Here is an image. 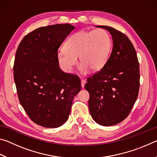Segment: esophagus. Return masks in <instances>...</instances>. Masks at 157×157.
<instances>
[{"label":"esophagus","mask_w":157,"mask_h":157,"mask_svg":"<svg viewBox=\"0 0 157 157\" xmlns=\"http://www.w3.org/2000/svg\"><path fill=\"white\" fill-rule=\"evenodd\" d=\"M86 84V80H84V79H82L81 80V86L82 88H84V85Z\"/></svg>","instance_id":"1"}]
</instances>
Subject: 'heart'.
<instances>
[{
    "mask_svg": "<svg viewBox=\"0 0 157 157\" xmlns=\"http://www.w3.org/2000/svg\"><path fill=\"white\" fill-rule=\"evenodd\" d=\"M111 40L104 29L82 30L73 34L66 40L63 49L58 51V63L65 72L71 73L78 63L79 69L85 72L89 68L97 72L105 67L110 56Z\"/></svg>",
    "mask_w": 157,
    "mask_h": 157,
    "instance_id": "b5f03b06",
    "label": "heart"
}]
</instances>
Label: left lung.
I'll return each mask as SVG.
<instances>
[{
	"label": "left lung",
	"instance_id": "obj_1",
	"mask_svg": "<svg viewBox=\"0 0 157 157\" xmlns=\"http://www.w3.org/2000/svg\"><path fill=\"white\" fill-rule=\"evenodd\" d=\"M113 48L105 67L87 78L89 107L100 125L112 126L124 120L137 99L140 86L139 63L136 50L125 34L109 26Z\"/></svg>",
	"mask_w": 157,
	"mask_h": 157
}]
</instances>
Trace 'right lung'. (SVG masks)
<instances>
[{
    "label": "right lung",
    "mask_w": 157,
    "mask_h": 157,
    "mask_svg": "<svg viewBox=\"0 0 157 157\" xmlns=\"http://www.w3.org/2000/svg\"><path fill=\"white\" fill-rule=\"evenodd\" d=\"M74 29L68 23L37 28L24 36L16 52L18 100L31 120L42 127L62 125L81 90L78 76L63 72L57 59L58 48Z\"/></svg>",
    "instance_id": "obj_1"
}]
</instances>
